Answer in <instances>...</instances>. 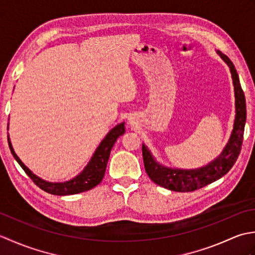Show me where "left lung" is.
Returning a JSON list of instances; mask_svg holds the SVG:
<instances>
[{
	"mask_svg": "<svg viewBox=\"0 0 255 255\" xmlns=\"http://www.w3.org/2000/svg\"><path fill=\"white\" fill-rule=\"evenodd\" d=\"M223 60L228 64L231 71L232 82L235 86L236 96V119L229 142L217 159L210 162L208 165L196 170L170 169L160 165L156 162L148 148L142 145V156L144 169L148 176L159 186L174 192H193L208 184L219 180L230 171V169L240 154L243 141V132L247 121L246 97L241 88L237 70L230 59L224 53L219 52Z\"/></svg>",
	"mask_w": 255,
	"mask_h": 255,
	"instance_id": "8db88e82",
	"label": "left lung"
}]
</instances>
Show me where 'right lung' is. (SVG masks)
Instances as JSON below:
<instances>
[{
    "instance_id": "right-lung-1",
    "label": "right lung",
    "mask_w": 255,
    "mask_h": 255,
    "mask_svg": "<svg viewBox=\"0 0 255 255\" xmlns=\"http://www.w3.org/2000/svg\"><path fill=\"white\" fill-rule=\"evenodd\" d=\"M123 133H125L124 123L117 125L116 127H114L112 130L107 133V136L103 139V141L99 145V148L96 149L91 161L89 162V164L85 166V169L81 172L77 177H74L73 180L64 183H49L41 180V178L36 176L35 174H32L28 170V167H26L24 165L23 162L19 160L18 156L14 152L12 144H10L9 141V138L8 145L10 152H12L15 160L18 162L21 169L25 171L26 174L31 178V181L34 182L38 187L49 194L63 196V195H73L83 193L85 191H90V189L95 187L96 185H99L102 182L103 177H104L107 162L108 159H110L113 145L115 144L117 138L119 136H122Z\"/></svg>"
}]
</instances>
